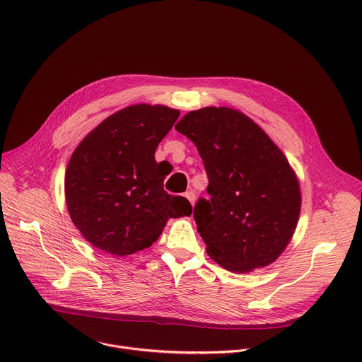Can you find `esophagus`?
I'll use <instances>...</instances> for the list:
<instances>
[{
  "label": "esophagus",
  "instance_id": "obj_1",
  "mask_svg": "<svg viewBox=\"0 0 362 362\" xmlns=\"http://www.w3.org/2000/svg\"><path fill=\"white\" fill-rule=\"evenodd\" d=\"M185 197L192 203V206L194 204V202H196V194H194V192H193V190L186 192V193H185Z\"/></svg>",
  "mask_w": 362,
  "mask_h": 362
}]
</instances>
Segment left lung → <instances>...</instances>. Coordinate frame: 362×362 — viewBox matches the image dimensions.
<instances>
[{"label":"left lung","mask_w":362,"mask_h":362,"mask_svg":"<svg viewBox=\"0 0 362 362\" xmlns=\"http://www.w3.org/2000/svg\"><path fill=\"white\" fill-rule=\"evenodd\" d=\"M176 131L197 148L210 199L194 206L209 257L244 274L272 264L300 214L298 177L284 152L250 117L228 107L187 112Z\"/></svg>","instance_id":"obj_1"}]
</instances>
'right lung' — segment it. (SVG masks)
Listing matches in <instances>:
<instances>
[{"label":"right lung","mask_w":362,"mask_h":362,"mask_svg":"<svg viewBox=\"0 0 362 362\" xmlns=\"http://www.w3.org/2000/svg\"><path fill=\"white\" fill-rule=\"evenodd\" d=\"M179 110L135 104L105 118L74 149L64 176L73 224L95 248L125 257L151 247L169 218L192 214L182 196L168 194V175L155 160Z\"/></svg>","instance_id":"right-lung-1"}]
</instances>
